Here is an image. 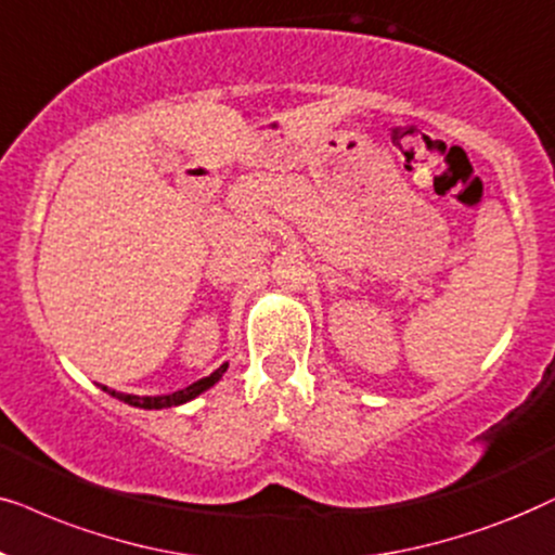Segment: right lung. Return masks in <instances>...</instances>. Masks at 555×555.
<instances>
[{
  "instance_id": "obj_1",
  "label": "right lung",
  "mask_w": 555,
  "mask_h": 555,
  "mask_svg": "<svg viewBox=\"0 0 555 555\" xmlns=\"http://www.w3.org/2000/svg\"><path fill=\"white\" fill-rule=\"evenodd\" d=\"M225 371H228V363L220 365L218 371H212V373L208 375V378H201V380H195V383H192V386H188V388H180V390H175V393H165V396H134V393H121V390H114V388H108V386H101V390H106L108 396L118 398V401L134 405V409H146V411H152V409H172V405L188 403V401H192V398H197L201 393H205V390H208V388L216 386V383H218L220 378H223Z\"/></svg>"
}]
</instances>
